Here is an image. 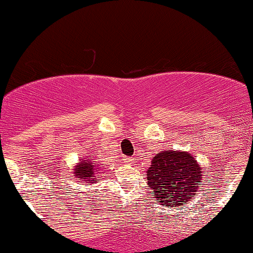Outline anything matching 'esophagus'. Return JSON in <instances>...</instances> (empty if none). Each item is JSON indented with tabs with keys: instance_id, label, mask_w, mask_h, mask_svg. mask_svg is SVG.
I'll return each instance as SVG.
<instances>
[{
	"instance_id": "34e87169",
	"label": "esophagus",
	"mask_w": 253,
	"mask_h": 253,
	"mask_svg": "<svg viewBox=\"0 0 253 253\" xmlns=\"http://www.w3.org/2000/svg\"><path fill=\"white\" fill-rule=\"evenodd\" d=\"M124 163L127 164V165H130L133 163V159L129 158V157H125L124 158Z\"/></svg>"
}]
</instances>
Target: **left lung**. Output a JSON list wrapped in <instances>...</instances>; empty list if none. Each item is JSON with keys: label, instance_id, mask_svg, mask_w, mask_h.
<instances>
[{"label": "left lung", "instance_id": "8db88e82", "mask_svg": "<svg viewBox=\"0 0 253 253\" xmlns=\"http://www.w3.org/2000/svg\"><path fill=\"white\" fill-rule=\"evenodd\" d=\"M202 173V168L187 151H161L151 161L146 183L157 203L178 210L197 196Z\"/></svg>", "mask_w": 253, "mask_h": 253}]
</instances>
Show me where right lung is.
<instances>
[{"mask_svg":"<svg viewBox=\"0 0 253 253\" xmlns=\"http://www.w3.org/2000/svg\"><path fill=\"white\" fill-rule=\"evenodd\" d=\"M100 164L97 161L90 157H81L76 167L74 168V175L81 182L85 183V185L96 183V171L100 169Z\"/></svg>","mask_w":253,"mask_h":253,"instance_id":"obj_1","label":"right lung"}]
</instances>
